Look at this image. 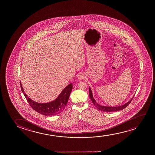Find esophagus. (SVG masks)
Instances as JSON below:
<instances>
[{
  "label": "esophagus",
  "mask_w": 155,
  "mask_h": 155,
  "mask_svg": "<svg viewBox=\"0 0 155 155\" xmlns=\"http://www.w3.org/2000/svg\"><path fill=\"white\" fill-rule=\"evenodd\" d=\"M85 78V75L84 74H80L78 77V79L79 80H82V79H84Z\"/></svg>",
  "instance_id": "obj_1"
}]
</instances>
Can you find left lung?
Listing matches in <instances>:
<instances>
[{"instance_id":"1","label":"left lung","mask_w":155,"mask_h":155,"mask_svg":"<svg viewBox=\"0 0 155 155\" xmlns=\"http://www.w3.org/2000/svg\"><path fill=\"white\" fill-rule=\"evenodd\" d=\"M89 95L91 100V101L93 102V103L94 104V105H95L96 107L99 110H102V111H103V112H116V111H118V110H122L124 108H125L127 106H128L129 104H130V103L131 102V101L133 99V98H132L130 100L129 102H127L125 104L122 105L121 106H107L101 105H100V104H98V103H97V102L95 100V98L93 97L92 91H91V88L90 87H89Z\"/></svg>"}]
</instances>
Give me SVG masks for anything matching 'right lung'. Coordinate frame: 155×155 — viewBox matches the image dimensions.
Instances as JSON below:
<instances>
[{
  "label": "right lung",
  "mask_w": 155,
  "mask_h": 155,
  "mask_svg": "<svg viewBox=\"0 0 155 155\" xmlns=\"http://www.w3.org/2000/svg\"><path fill=\"white\" fill-rule=\"evenodd\" d=\"M21 88L24 95L25 96L27 101L30 106L34 110L41 114L47 116H51L59 114L61 112L68 103L69 97L72 89V83H70L64 88L57 98L52 102L45 103H40L35 102L28 97L24 93L23 88L21 83Z\"/></svg>",
  "instance_id": "right-lung-1"
}]
</instances>
